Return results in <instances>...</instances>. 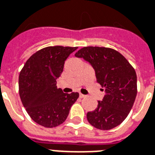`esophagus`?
Wrapping results in <instances>:
<instances>
[{
    "instance_id": "esophagus-1",
    "label": "esophagus",
    "mask_w": 155,
    "mask_h": 155,
    "mask_svg": "<svg viewBox=\"0 0 155 155\" xmlns=\"http://www.w3.org/2000/svg\"><path fill=\"white\" fill-rule=\"evenodd\" d=\"M80 97H81V98H85V97H86V95H84V94H80Z\"/></svg>"
}]
</instances>
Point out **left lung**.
<instances>
[{
  "label": "left lung",
  "instance_id": "1",
  "mask_svg": "<svg viewBox=\"0 0 155 155\" xmlns=\"http://www.w3.org/2000/svg\"><path fill=\"white\" fill-rule=\"evenodd\" d=\"M94 69L96 80L106 94L96 109L87 113V120L99 130H110L124 121L137 94L136 71L121 53L114 49L84 47L74 54Z\"/></svg>",
  "mask_w": 155,
  "mask_h": 155
}]
</instances>
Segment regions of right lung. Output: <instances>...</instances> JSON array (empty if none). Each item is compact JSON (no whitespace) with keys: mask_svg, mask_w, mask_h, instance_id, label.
<instances>
[{"mask_svg":"<svg viewBox=\"0 0 155 155\" xmlns=\"http://www.w3.org/2000/svg\"><path fill=\"white\" fill-rule=\"evenodd\" d=\"M76 47L54 46L32 55L19 73V92L22 104L30 117L44 127L59 126L68 117L79 93L65 94L57 89L67 57Z\"/></svg>","mask_w":155,"mask_h":155,"instance_id":"right-lung-1","label":"right lung"}]
</instances>
